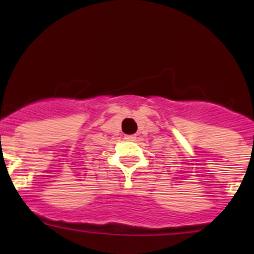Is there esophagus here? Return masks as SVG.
<instances>
[{
    "mask_svg": "<svg viewBox=\"0 0 254 254\" xmlns=\"http://www.w3.org/2000/svg\"><path fill=\"white\" fill-rule=\"evenodd\" d=\"M135 139H136V137H135L134 135H127V136H125V140H127V141H135Z\"/></svg>",
    "mask_w": 254,
    "mask_h": 254,
    "instance_id": "obj_1",
    "label": "esophagus"
}]
</instances>
